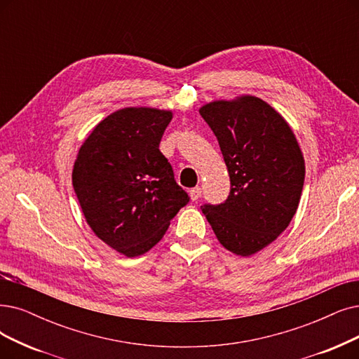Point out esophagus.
Wrapping results in <instances>:
<instances>
[{
    "mask_svg": "<svg viewBox=\"0 0 359 359\" xmlns=\"http://www.w3.org/2000/svg\"><path fill=\"white\" fill-rule=\"evenodd\" d=\"M190 197H191L193 202H197V200H198L200 197H202V189H200V187L191 189V190H190Z\"/></svg>",
    "mask_w": 359,
    "mask_h": 359,
    "instance_id": "obj_1",
    "label": "esophagus"
}]
</instances>
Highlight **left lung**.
Returning a JSON list of instances; mask_svg holds the SVG:
<instances>
[{
	"label": "left lung",
	"instance_id": "1",
	"mask_svg": "<svg viewBox=\"0 0 359 359\" xmlns=\"http://www.w3.org/2000/svg\"><path fill=\"white\" fill-rule=\"evenodd\" d=\"M231 181L221 205L202 206L221 245L238 256L266 248L289 226L305 181V161L289 123L264 100L243 95L200 109Z\"/></svg>",
	"mask_w": 359,
	"mask_h": 359
}]
</instances>
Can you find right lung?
Instances as JSON below:
<instances>
[{
    "instance_id": "obj_1",
    "label": "right lung",
    "mask_w": 359,
    "mask_h": 359,
    "mask_svg": "<svg viewBox=\"0 0 359 359\" xmlns=\"http://www.w3.org/2000/svg\"><path fill=\"white\" fill-rule=\"evenodd\" d=\"M168 110L126 107L100 122L79 149L72 182L83 217L111 249L134 257L161 241L190 202L159 150Z\"/></svg>"
}]
</instances>
